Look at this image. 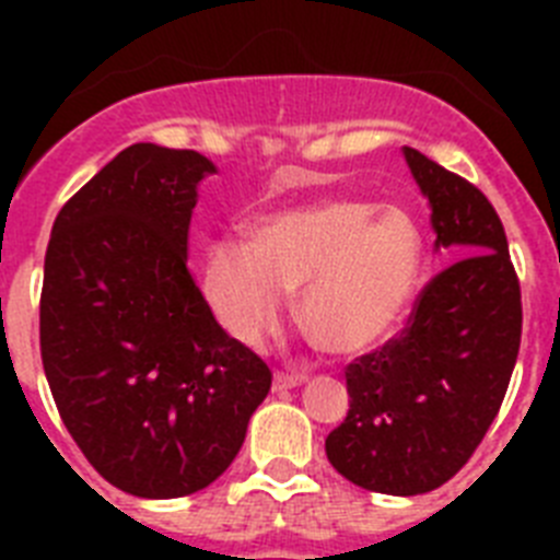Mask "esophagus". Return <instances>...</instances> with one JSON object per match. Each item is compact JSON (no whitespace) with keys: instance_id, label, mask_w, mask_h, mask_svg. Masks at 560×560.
<instances>
[{"instance_id":"34e87169","label":"esophagus","mask_w":560,"mask_h":560,"mask_svg":"<svg viewBox=\"0 0 560 560\" xmlns=\"http://www.w3.org/2000/svg\"><path fill=\"white\" fill-rule=\"evenodd\" d=\"M271 384H275L277 393H283V389H291V387H296V384H303V375L283 373V370H277L275 381H271Z\"/></svg>"}]
</instances>
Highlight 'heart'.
<instances>
[{"label":"heart","instance_id":"1","mask_svg":"<svg viewBox=\"0 0 560 560\" xmlns=\"http://www.w3.org/2000/svg\"><path fill=\"white\" fill-rule=\"evenodd\" d=\"M420 271V235L404 210L319 199L257 221L249 244L207 249L201 289L221 328L257 348L300 289V323L334 355H361L393 336Z\"/></svg>","mask_w":560,"mask_h":560}]
</instances>
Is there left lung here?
Instances as JSON below:
<instances>
[{"label":"left lung","instance_id":"8db88e82","mask_svg":"<svg viewBox=\"0 0 560 560\" xmlns=\"http://www.w3.org/2000/svg\"><path fill=\"white\" fill-rule=\"evenodd\" d=\"M404 160L448 266L420 291L400 336L348 364V418L325 440L341 477L389 497L434 491L468 463L522 341V291L491 201L415 148Z\"/></svg>","mask_w":560,"mask_h":560}]
</instances>
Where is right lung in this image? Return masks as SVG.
<instances>
[{
    "instance_id": "obj_1",
    "label": "right lung",
    "mask_w": 560,
    "mask_h": 560,
    "mask_svg": "<svg viewBox=\"0 0 560 560\" xmlns=\"http://www.w3.org/2000/svg\"><path fill=\"white\" fill-rule=\"evenodd\" d=\"M207 156L126 148L61 207L42 289L58 415L103 479L142 499L196 493L241 452L271 387L187 271Z\"/></svg>"
}]
</instances>
